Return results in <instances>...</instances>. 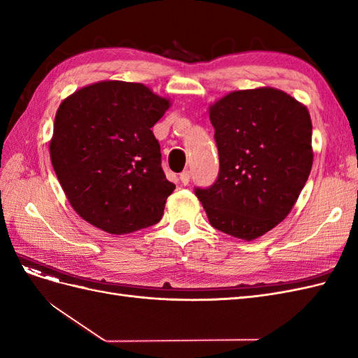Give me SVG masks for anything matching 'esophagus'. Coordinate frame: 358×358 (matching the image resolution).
I'll list each match as a JSON object with an SVG mask.
<instances>
[{"label": "esophagus", "mask_w": 358, "mask_h": 358, "mask_svg": "<svg viewBox=\"0 0 358 358\" xmlns=\"http://www.w3.org/2000/svg\"><path fill=\"white\" fill-rule=\"evenodd\" d=\"M179 179H180V182H182V185H188L189 179H191V171H189V170L182 171L180 175H179Z\"/></svg>", "instance_id": "esophagus-1"}]
</instances>
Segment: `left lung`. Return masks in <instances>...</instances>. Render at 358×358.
I'll list each match as a JSON object with an SVG mask.
<instances>
[{"label": "left lung", "instance_id": "obj_1", "mask_svg": "<svg viewBox=\"0 0 358 358\" xmlns=\"http://www.w3.org/2000/svg\"><path fill=\"white\" fill-rule=\"evenodd\" d=\"M218 178L196 188L212 227L252 241L291 212L312 169L308 109L275 88L234 91L210 106Z\"/></svg>", "mask_w": 358, "mask_h": 358}]
</instances>
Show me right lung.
Here are the masks:
<instances>
[{"label": "right lung", "mask_w": 358, "mask_h": 358, "mask_svg": "<svg viewBox=\"0 0 358 358\" xmlns=\"http://www.w3.org/2000/svg\"><path fill=\"white\" fill-rule=\"evenodd\" d=\"M170 101L142 83L106 80L59 106L50 159L61 187L85 221L110 234L157 224L175 183L161 167L152 128Z\"/></svg>", "instance_id": "add662e5"}]
</instances>
